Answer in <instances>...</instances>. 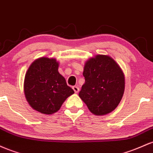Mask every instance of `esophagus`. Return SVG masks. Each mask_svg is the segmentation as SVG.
I'll list each match as a JSON object with an SVG mask.
<instances>
[{"instance_id": "34e87169", "label": "esophagus", "mask_w": 153, "mask_h": 153, "mask_svg": "<svg viewBox=\"0 0 153 153\" xmlns=\"http://www.w3.org/2000/svg\"><path fill=\"white\" fill-rule=\"evenodd\" d=\"M72 89H73L75 93H78L79 91V88L77 86H74V87H72Z\"/></svg>"}]
</instances>
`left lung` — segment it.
Segmentation results:
<instances>
[{
    "label": "left lung",
    "mask_w": 153,
    "mask_h": 153,
    "mask_svg": "<svg viewBox=\"0 0 153 153\" xmlns=\"http://www.w3.org/2000/svg\"><path fill=\"white\" fill-rule=\"evenodd\" d=\"M85 82L79 96L92 114L104 116L114 111L122 99L125 89L123 72L108 55H96L85 63Z\"/></svg>",
    "instance_id": "8db88e82"
}]
</instances>
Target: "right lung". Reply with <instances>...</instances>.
I'll use <instances>...</instances> for the list:
<instances>
[{"label":"right lung","mask_w":153,"mask_h":153,"mask_svg":"<svg viewBox=\"0 0 153 153\" xmlns=\"http://www.w3.org/2000/svg\"><path fill=\"white\" fill-rule=\"evenodd\" d=\"M56 58L41 57L32 63L26 72L24 91L30 105L42 114L56 113L66 98L74 93L58 72Z\"/></svg>","instance_id":"1"}]
</instances>
